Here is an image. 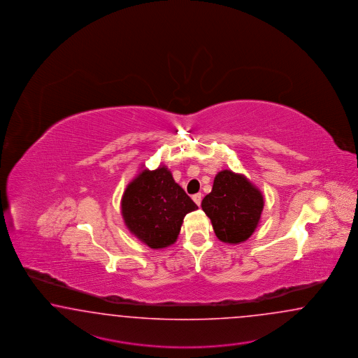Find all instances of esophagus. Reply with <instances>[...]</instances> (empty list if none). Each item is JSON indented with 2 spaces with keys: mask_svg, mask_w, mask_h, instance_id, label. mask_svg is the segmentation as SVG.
I'll use <instances>...</instances> for the list:
<instances>
[{
  "mask_svg": "<svg viewBox=\"0 0 358 358\" xmlns=\"http://www.w3.org/2000/svg\"><path fill=\"white\" fill-rule=\"evenodd\" d=\"M193 201L194 202H195V204H196V206H199V204H201V202H202V194H194Z\"/></svg>",
  "mask_w": 358,
  "mask_h": 358,
  "instance_id": "esophagus-1",
  "label": "esophagus"
}]
</instances>
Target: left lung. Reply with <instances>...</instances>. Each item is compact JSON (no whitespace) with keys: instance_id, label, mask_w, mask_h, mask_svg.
<instances>
[{"instance_id":"obj_1","label":"left lung","mask_w":358,"mask_h":358,"mask_svg":"<svg viewBox=\"0 0 358 358\" xmlns=\"http://www.w3.org/2000/svg\"><path fill=\"white\" fill-rule=\"evenodd\" d=\"M263 206L261 190L243 174L228 169L216 174L211 193L202 201L213 232L225 243L246 241L259 224Z\"/></svg>"}]
</instances>
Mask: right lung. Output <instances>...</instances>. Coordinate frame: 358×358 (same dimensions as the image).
<instances>
[{
  "label": "right lung",
  "mask_w": 358,
  "mask_h": 358,
  "mask_svg": "<svg viewBox=\"0 0 358 358\" xmlns=\"http://www.w3.org/2000/svg\"><path fill=\"white\" fill-rule=\"evenodd\" d=\"M196 208L166 166L143 169L127 185L121 199L127 229L151 249H164L174 243L186 213Z\"/></svg>",
  "instance_id": "obj_1"
}]
</instances>
